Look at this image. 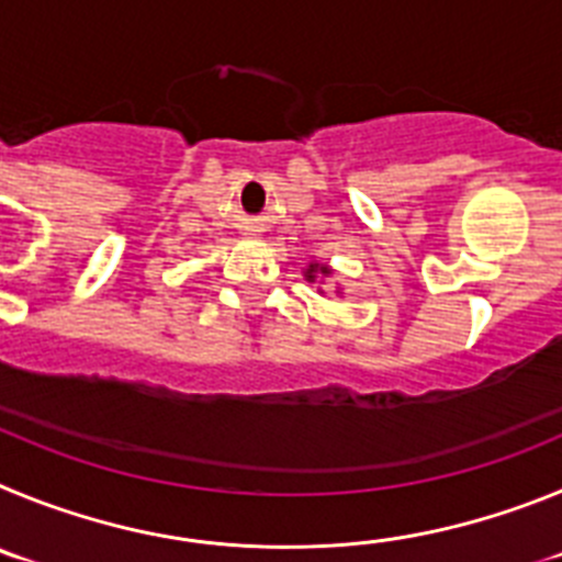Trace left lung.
Segmentation results:
<instances>
[{"label": "left lung", "mask_w": 562, "mask_h": 562, "mask_svg": "<svg viewBox=\"0 0 562 562\" xmlns=\"http://www.w3.org/2000/svg\"><path fill=\"white\" fill-rule=\"evenodd\" d=\"M331 267L329 265H321V261H310V265H306V270H304V278L306 281H310V284H315L317 278H329L331 276ZM317 292H324V290H317ZM340 292V290H337Z\"/></svg>", "instance_id": "obj_1"}]
</instances>
